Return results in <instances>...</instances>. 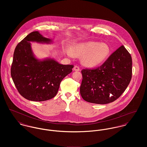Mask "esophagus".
<instances>
[{"mask_svg": "<svg viewBox=\"0 0 147 147\" xmlns=\"http://www.w3.org/2000/svg\"><path fill=\"white\" fill-rule=\"evenodd\" d=\"M74 70L75 71H80V68L77 65H75L74 67Z\"/></svg>", "mask_w": 147, "mask_h": 147, "instance_id": "obj_1", "label": "esophagus"}]
</instances>
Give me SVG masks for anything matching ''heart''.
I'll return each instance as SVG.
<instances>
[{
    "mask_svg": "<svg viewBox=\"0 0 147 147\" xmlns=\"http://www.w3.org/2000/svg\"><path fill=\"white\" fill-rule=\"evenodd\" d=\"M66 54L74 57V55L82 57V62L88 67H94L105 62L109 56L110 49L104 43L88 41L75 44L71 49L66 48Z\"/></svg>",
    "mask_w": 147,
    "mask_h": 147,
    "instance_id": "obj_1",
    "label": "heart"
}]
</instances>
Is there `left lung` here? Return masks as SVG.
Instances as JSON below:
<instances>
[{
	"mask_svg": "<svg viewBox=\"0 0 147 147\" xmlns=\"http://www.w3.org/2000/svg\"><path fill=\"white\" fill-rule=\"evenodd\" d=\"M80 94L85 101L106 104L118 98L132 78V58L124 46L115 51L102 65L82 71Z\"/></svg>",
	"mask_w": 147,
	"mask_h": 147,
	"instance_id": "1",
	"label": "left lung"
}]
</instances>
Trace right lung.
I'll list each match as a JSON object with an SVG mask.
<instances>
[{
  "label": "right lung",
  "instance_id": "obj_1",
  "mask_svg": "<svg viewBox=\"0 0 147 147\" xmlns=\"http://www.w3.org/2000/svg\"><path fill=\"white\" fill-rule=\"evenodd\" d=\"M30 42L51 43L53 41L34 31L19 42L13 54L12 79L25 98L33 101L49 100L56 96L61 82L72 72L74 65L61 64L50 58L38 59Z\"/></svg>",
  "mask_w": 147,
  "mask_h": 147
}]
</instances>
